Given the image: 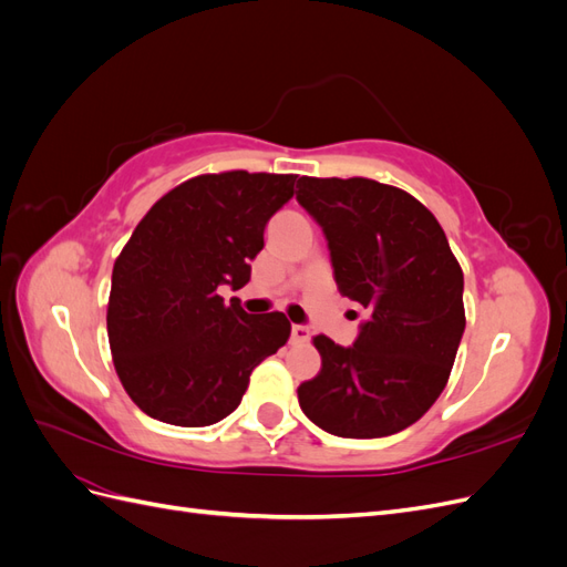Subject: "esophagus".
<instances>
[{"mask_svg": "<svg viewBox=\"0 0 567 567\" xmlns=\"http://www.w3.org/2000/svg\"><path fill=\"white\" fill-rule=\"evenodd\" d=\"M290 338H293V342H307L310 340V326L293 323L290 326Z\"/></svg>", "mask_w": 567, "mask_h": 567, "instance_id": "esophagus-1", "label": "esophagus"}]
</instances>
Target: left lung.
I'll list each match as a JSON object with an SVG mask.
<instances>
[{
  "mask_svg": "<svg viewBox=\"0 0 567 567\" xmlns=\"http://www.w3.org/2000/svg\"><path fill=\"white\" fill-rule=\"evenodd\" d=\"M296 198L329 241L340 296L367 312L350 348L315 338L321 371L300 383V409L338 437L400 433L440 398L466 329L447 236L414 196L364 177H300Z\"/></svg>",
  "mask_w": 567,
  "mask_h": 567,
  "instance_id": "left-lung-1",
  "label": "left lung"
}]
</instances>
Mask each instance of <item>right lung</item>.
<instances>
[{
  "label": "right lung",
  "mask_w": 567,
  "mask_h": 567,
  "mask_svg": "<svg viewBox=\"0 0 567 567\" xmlns=\"http://www.w3.org/2000/svg\"><path fill=\"white\" fill-rule=\"evenodd\" d=\"M298 175H200L144 215L113 265L109 342L117 379L151 419L200 427L241 404L252 369L290 336L281 312L248 315L238 298L271 215Z\"/></svg>",
  "instance_id": "obj_1"
}]
</instances>
